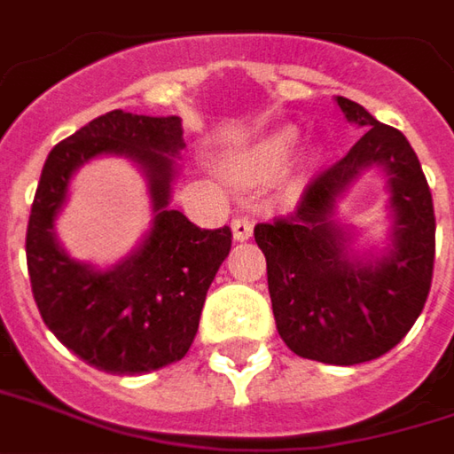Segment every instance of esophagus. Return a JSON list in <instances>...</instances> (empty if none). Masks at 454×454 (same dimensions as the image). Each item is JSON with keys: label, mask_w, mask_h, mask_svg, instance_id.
Here are the masks:
<instances>
[{"label": "esophagus", "mask_w": 454, "mask_h": 454, "mask_svg": "<svg viewBox=\"0 0 454 454\" xmlns=\"http://www.w3.org/2000/svg\"><path fill=\"white\" fill-rule=\"evenodd\" d=\"M252 230H254V220H252V215L239 212V215L232 220V232L237 242H245V239H249V237H252Z\"/></svg>", "instance_id": "34e87169"}]
</instances>
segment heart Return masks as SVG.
Returning <instances> with one entry per match:
<instances>
[{"instance_id":"obj_1","label":"heart","mask_w":454,"mask_h":454,"mask_svg":"<svg viewBox=\"0 0 454 454\" xmlns=\"http://www.w3.org/2000/svg\"><path fill=\"white\" fill-rule=\"evenodd\" d=\"M296 133L294 130H279L271 133L262 143H257L254 148L249 150L247 155V165L257 173H271L281 168L284 162L292 160L294 150H296Z\"/></svg>"}]
</instances>
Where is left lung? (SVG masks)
<instances>
[{"label": "left lung", "instance_id": "left-lung-1", "mask_svg": "<svg viewBox=\"0 0 454 454\" xmlns=\"http://www.w3.org/2000/svg\"><path fill=\"white\" fill-rule=\"evenodd\" d=\"M336 101L351 123L368 130L306 185L292 212L259 222L254 239L267 257L269 296L284 343L301 358L356 365L398 346L420 317L433 284L435 209L408 137L356 101ZM371 164L389 175L396 224L394 249L364 265L348 257L330 212Z\"/></svg>", "mask_w": 454, "mask_h": 454}]
</instances>
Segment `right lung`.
Segmentation results:
<instances>
[{"mask_svg":"<svg viewBox=\"0 0 454 454\" xmlns=\"http://www.w3.org/2000/svg\"><path fill=\"white\" fill-rule=\"evenodd\" d=\"M180 148L185 143L177 115L111 111L49 153L34 195L27 267L39 314L68 351L114 376L150 373L190 351L209 284L232 247L230 227L202 230L168 209ZM101 152L144 165L156 212L141 249L108 272L74 262L53 237L70 175Z\"/></svg>","mask_w":454,"mask_h":454,"instance_id":"obj_1","label":"right lung"}]
</instances>
